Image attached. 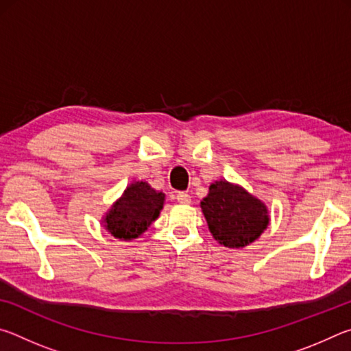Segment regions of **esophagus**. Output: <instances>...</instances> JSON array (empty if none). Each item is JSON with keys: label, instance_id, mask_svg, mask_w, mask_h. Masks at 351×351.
<instances>
[{"label": "esophagus", "instance_id": "esophagus-1", "mask_svg": "<svg viewBox=\"0 0 351 351\" xmlns=\"http://www.w3.org/2000/svg\"><path fill=\"white\" fill-rule=\"evenodd\" d=\"M175 198H176L178 203H181V204H189L190 201H192V199H190V195L187 192H178L175 195Z\"/></svg>", "mask_w": 351, "mask_h": 351}]
</instances>
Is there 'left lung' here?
Instances as JSON below:
<instances>
[{
    "instance_id": "8db88e82",
    "label": "left lung",
    "mask_w": 351,
    "mask_h": 351,
    "mask_svg": "<svg viewBox=\"0 0 351 351\" xmlns=\"http://www.w3.org/2000/svg\"><path fill=\"white\" fill-rule=\"evenodd\" d=\"M201 209L213 239L226 247L251 245L269 224L265 203L226 180L210 184Z\"/></svg>"
}]
</instances>
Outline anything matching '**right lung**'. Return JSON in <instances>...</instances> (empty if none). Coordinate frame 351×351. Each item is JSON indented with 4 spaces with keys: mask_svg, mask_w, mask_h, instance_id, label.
Instances as JSON below:
<instances>
[{
    "mask_svg": "<svg viewBox=\"0 0 351 351\" xmlns=\"http://www.w3.org/2000/svg\"><path fill=\"white\" fill-rule=\"evenodd\" d=\"M165 195L145 181H136L123 190L104 218V228L119 240L130 241L144 234L164 207Z\"/></svg>",
    "mask_w": 351,
    "mask_h": 351,
    "instance_id": "1",
    "label": "right lung"
}]
</instances>
